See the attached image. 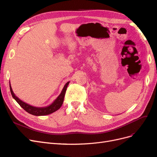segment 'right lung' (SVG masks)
<instances>
[{
    "mask_svg": "<svg viewBox=\"0 0 157 157\" xmlns=\"http://www.w3.org/2000/svg\"><path fill=\"white\" fill-rule=\"evenodd\" d=\"M69 83V81H68L67 83L64 85L60 94L58 96V97L53 102V103L46 107H35L25 103L21 100H20L18 97H16L15 95L12 90L11 84H10V91L13 98L18 102V104L24 110H25L27 113L32 115H34V116H44V115H48L53 113L60 108V107L63 104L66 90H67Z\"/></svg>",
    "mask_w": 157,
    "mask_h": 157,
    "instance_id": "add662e5",
    "label": "right lung"
}]
</instances>
